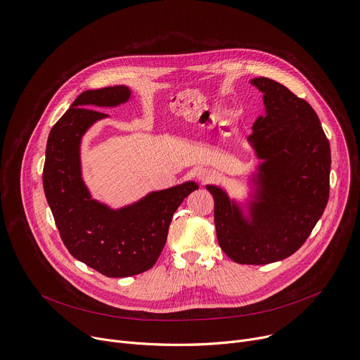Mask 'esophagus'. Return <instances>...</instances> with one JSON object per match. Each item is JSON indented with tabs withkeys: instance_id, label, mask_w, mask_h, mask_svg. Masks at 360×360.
I'll use <instances>...</instances> for the list:
<instances>
[{
	"instance_id": "34e87169",
	"label": "esophagus",
	"mask_w": 360,
	"mask_h": 360,
	"mask_svg": "<svg viewBox=\"0 0 360 360\" xmlns=\"http://www.w3.org/2000/svg\"><path fill=\"white\" fill-rule=\"evenodd\" d=\"M195 178L200 182V184H207L208 181H211L214 178V172L208 168H198L195 171Z\"/></svg>"
}]
</instances>
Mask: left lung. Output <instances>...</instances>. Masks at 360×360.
<instances>
[{"label":"left lung","mask_w":360,"mask_h":360,"mask_svg":"<svg viewBox=\"0 0 360 360\" xmlns=\"http://www.w3.org/2000/svg\"><path fill=\"white\" fill-rule=\"evenodd\" d=\"M264 95L248 143L258 164L246 195L207 185L215 200L217 238L236 264L266 265L295 253L321 219L329 198L330 146L304 99L265 78L249 81Z\"/></svg>","instance_id":"obj_1"}]
</instances>
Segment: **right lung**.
<instances>
[{
  "label": "right lung",
  "mask_w": 360,
  "mask_h": 360,
  "mask_svg": "<svg viewBox=\"0 0 360 360\" xmlns=\"http://www.w3.org/2000/svg\"><path fill=\"white\" fill-rule=\"evenodd\" d=\"M134 99L127 85L88 89L53 127L46 141L44 192L61 239L75 259L108 278H127L155 265L175 211L198 184L150 191L112 208L94 199L82 176L81 143L98 121L110 118L91 108H115Z\"/></svg>",
  "instance_id": "1"
}]
</instances>
